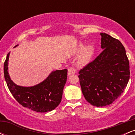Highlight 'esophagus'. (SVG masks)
I'll list each match as a JSON object with an SVG mask.
<instances>
[{"instance_id": "34e87169", "label": "esophagus", "mask_w": 135, "mask_h": 135, "mask_svg": "<svg viewBox=\"0 0 135 135\" xmlns=\"http://www.w3.org/2000/svg\"><path fill=\"white\" fill-rule=\"evenodd\" d=\"M76 72V70L74 67H70L68 70V75H71L72 74H75Z\"/></svg>"}]
</instances>
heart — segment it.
I'll list each match as a JSON object with an SVG mask.
<instances>
[{
  "label": "heart",
  "instance_id": "b5f03b06",
  "mask_svg": "<svg viewBox=\"0 0 135 135\" xmlns=\"http://www.w3.org/2000/svg\"><path fill=\"white\" fill-rule=\"evenodd\" d=\"M84 45L83 44H80L78 47V51L80 52L84 49L83 52L79 56V63L80 65H84L86 64L92 56L94 55V48L93 46L89 45V46H87L84 48Z\"/></svg>",
  "mask_w": 135,
  "mask_h": 135
}]
</instances>
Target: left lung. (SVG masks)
I'll return each mask as SVG.
<instances>
[{"instance_id": "1", "label": "left lung", "mask_w": 135, "mask_h": 135, "mask_svg": "<svg viewBox=\"0 0 135 135\" xmlns=\"http://www.w3.org/2000/svg\"><path fill=\"white\" fill-rule=\"evenodd\" d=\"M100 35L103 51L79 72L84 97L96 107L111 104L120 97L130 75L129 60L122 43L107 33Z\"/></svg>"}]
</instances>
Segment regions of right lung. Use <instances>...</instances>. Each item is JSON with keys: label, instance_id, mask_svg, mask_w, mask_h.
I'll return each instance as SVG.
<instances>
[{"label": "right lung", "instance_id": "right-lung-1", "mask_svg": "<svg viewBox=\"0 0 135 135\" xmlns=\"http://www.w3.org/2000/svg\"><path fill=\"white\" fill-rule=\"evenodd\" d=\"M9 53L4 64V77L9 91L16 101L24 107L37 112H49L57 107L62 98L67 70L53 71L41 83L32 87H23L15 84L9 77Z\"/></svg>", "mask_w": 135, "mask_h": 135}]
</instances>
